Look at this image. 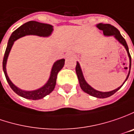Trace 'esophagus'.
<instances>
[{
	"label": "esophagus",
	"instance_id": "34e87169",
	"mask_svg": "<svg viewBox=\"0 0 134 134\" xmlns=\"http://www.w3.org/2000/svg\"><path fill=\"white\" fill-rule=\"evenodd\" d=\"M74 55V54L72 53V52H68L67 53H66V58H70V57H72Z\"/></svg>",
	"mask_w": 134,
	"mask_h": 134
}]
</instances>
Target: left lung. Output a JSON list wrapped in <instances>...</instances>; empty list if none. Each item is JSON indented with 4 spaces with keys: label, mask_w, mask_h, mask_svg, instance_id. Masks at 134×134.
Masks as SVG:
<instances>
[{
    "label": "left lung",
    "mask_w": 134,
    "mask_h": 134,
    "mask_svg": "<svg viewBox=\"0 0 134 134\" xmlns=\"http://www.w3.org/2000/svg\"><path fill=\"white\" fill-rule=\"evenodd\" d=\"M96 27L99 28L100 30H102L103 31V34L104 36H113L118 41L124 46V47L125 48L126 51H127V55L129 57V61H130V64H129V72H128V74H127V77H126V79L125 80L124 83L122 84V85L120 87H119L118 88L115 89V90H111V91H108V92H102V91H99V90H95L94 88H93L86 81L83 75V72L81 70V66L79 64V63L76 62V72L77 76H78V79H79V85L81 87V90H83L84 92L87 93V94L90 95L93 97H96V98H99V99H104V98H108L111 96L112 95H113L116 92H117L118 90H119L122 85L125 84V82L127 81V79H128V76L130 74V71H131V55L129 53V49H128V47H127V44L125 41V38L122 36V35L120 34L119 31L114 27L113 26L108 24H98L96 25Z\"/></svg>",
    "instance_id": "8db88e82"
}]
</instances>
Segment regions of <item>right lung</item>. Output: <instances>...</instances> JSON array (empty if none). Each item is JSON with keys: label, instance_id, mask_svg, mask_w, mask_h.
I'll return each instance as SVG.
<instances>
[{"label": "right lung", "instance_id": "right-lung-1", "mask_svg": "<svg viewBox=\"0 0 134 134\" xmlns=\"http://www.w3.org/2000/svg\"><path fill=\"white\" fill-rule=\"evenodd\" d=\"M53 31V26L50 24L39 23L38 21H31L26 22L24 24L21 25L20 27H18L16 30H15L9 39L7 49L5 51V54H4L3 60V72L6 76L7 82L9 85L10 87L15 93H17L21 97H24L27 99H32V100H38V99H43L46 96L49 94L54 90V88L55 87L57 75H58V72L60 71L64 67L65 60L62 58V59H60V60L56 61L55 62H54L51 72H50V75H49L48 81H47V83L44 86L34 90H22L12 83V81L9 79L7 72V67H7V59H8L9 53H10V50L14 44V42L16 40L19 39L20 38H22L26 35H38L40 37H49V35H51Z\"/></svg>", "mask_w": 134, "mask_h": 134}]
</instances>
